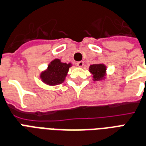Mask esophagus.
<instances>
[{
  "instance_id": "esophagus-1",
  "label": "esophagus",
  "mask_w": 146,
  "mask_h": 146,
  "mask_svg": "<svg viewBox=\"0 0 146 146\" xmlns=\"http://www.w3.org/2000/svg\"><path fill=\"white\" fill-rule=\"evenodd\" d=\"M77 66H78V67H83L84 65V62H81V61H80V62H77Z\"/></svg>"
}]
</instances>
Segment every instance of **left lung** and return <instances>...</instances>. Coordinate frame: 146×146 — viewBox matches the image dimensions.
<instances>
[{
	"instance_id": "8db88e82",
	"label": "left lung",
	"mask_w": 146,
	"mask_h": 146,
	"mask_svg": "<svg viewBox=\"0 0 146 146\" xmlns=\"http://www.w3.org/2000/svg\"><path fill=\"white\" fill-rule=\"evenodd\" d=\"M89 72L92 74L93 81H104L107 76V66L103 63L91 65L89 67Z\"/></svg>"
}]
</instances>
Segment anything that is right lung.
<instances>
[{"instance_id": "add662e5", "label": "right lung", "mask_w": 146, "mask_h": 146, "mask_svg": "<svg viewBox=\"0 0 146 146\" xmlns=\"http://www.w3.org/2000/svg\"><path fill=\"white\" fill-rule=\"evenodd\" d=\"M72 63L62 62L58 58H55L49 64L46 70L39 74V78L44 84L49 86H55L63 83L67 76Z\"/></svg>"}]
</instances>
